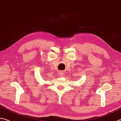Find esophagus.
I'll return each instance as SVG.
<instances>
[{
  "label": "esophagus",
  "mask_w": 121,
  "mask_h": 121,
  "mask_svg": "<svg viewBox=\"0 0 121 121\" xmlns=\"http://www.w3.org/2000/svg\"><path fill=\"white\" fill-rule=\"evenodd\" d=\"M59 75L60 77H62L64 75V73L62 72H60L59 73Z\"/></svg>",
  "instance_id": "esophagus-1"
}]
</instances>
